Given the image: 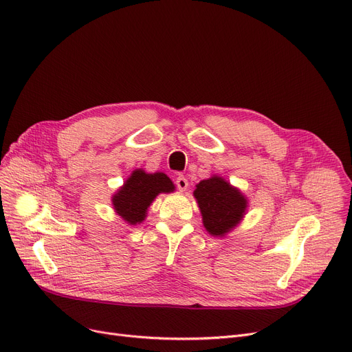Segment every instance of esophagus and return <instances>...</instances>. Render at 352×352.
<instances>
[{
	"mask_svg": "<svg viewBox=\"0 0 352 352\" xmlns=\"http://www.w3.org/2000/svg\"><path fill=\"white\" fill-rule=\"evenodd\" d=\"M175 184H177V188L181 192H184L186 188H188V179H186L184 175H178L175 179Z\"/></svg>",
	"mask_w": 352,
	"mask_h": 352,
	"instance_id": "1",
	"label": "esophagus"
}]
</instances>
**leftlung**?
Here are the masks:
<instances>
[{
  "label": "left lung",
  "instance_id": "8db88e82",
  "mask_svg": "<svg viewBox=\"0 0 352 352\" xmlns=\"http://www.w3.org/2000/svg\"><path fill=\"white\" fill-rule=\"evenodd\" d=\"M194 197L209 235L223 238L235 229L248 212V198L225 178L212 175L195 185Z\"/></svg>",
  "mask_w": 352,
  "mask_h": 352
}]
</instances>
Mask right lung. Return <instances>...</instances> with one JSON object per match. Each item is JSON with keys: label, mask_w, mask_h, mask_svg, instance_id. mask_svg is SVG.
Listing matches in <instances>:
<instances>
[{"label": "right lung", "mask_w": 352, "mask_h": 352, "mask_svg": "<svg viewBox=\"0 0 352 352\" xmlns=\"http://www.w3.org/2000/svg\"><path fill=\"white\" fill-rule=\"evenodd\" d=\"M175 191V185L164 173H146L134 170L124 184L111 197L114 212L130 226L142 223L147 218V210L160 194Z\"/></svg>", "instance_id": "1"}]
</instances>
